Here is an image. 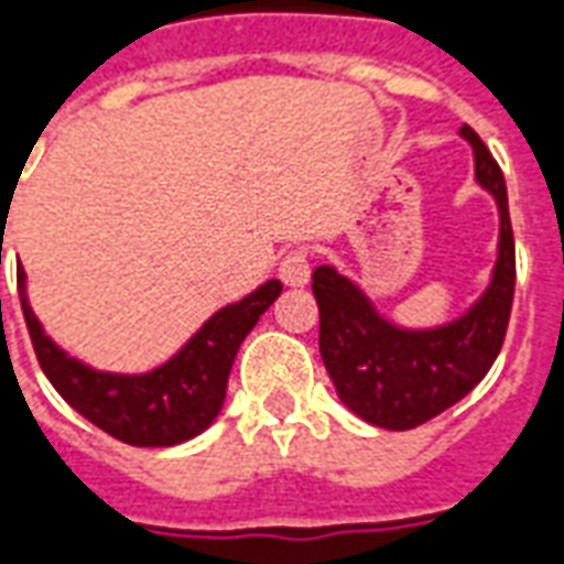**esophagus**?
<instances>
[{
	"label": "esophagus",
	"mask_w": 564,
	"mask_h": 564,
	"mask_svg": "<svg viewBox=\"0 0 564 564\" xmlns=\"http://www.w3.org/2000/svg\"><path fill=\"white\" fill-rule=\"evenodd\" d=\"M278 274L286 286H305L311 281V253L307 250H290L283 253L281 265H278Z\"/></svg>",
	"instance_id": "1"
}]
</instances>
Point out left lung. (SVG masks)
<instances>
[{"label": "left lung", "instance_id": "8db88e82", "mask_svg": "<svg viewBox=\"0 0 564 564\" xmlns=\"http://www.w3.org/2000/svg\"><path fill=\"white\" fill-rule=\"evenodd\" d=\"M459 135L474 150V181L496 198L498 250L489 283L465 314L441 326H402L335 265L314 271L319 356L335 392L359 420L404 432L444 414L486 378L508 332L517 257L505 174L471 127Z\"/></svg>", "mask_w": 564, "mask_h": 564}]
</instances>
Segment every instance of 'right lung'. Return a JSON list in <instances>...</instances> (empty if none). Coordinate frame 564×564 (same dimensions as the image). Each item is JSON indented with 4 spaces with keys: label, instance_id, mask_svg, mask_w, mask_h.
<instances>
[{
    "label": "right lung",
    "instance_id": "obj_1",
    "mask_svg": "<svg viewBox=\"0 0 564 564\" xmlns=\"http://www.w3.org/2000/svg\"><path fill=\"white\" fill-rule=\"evenodd\" d=\"M281 290V281L259 283L253 293L210 314L162 366L141 375H120L68 356L32 311L26 271L18 274L23 319L47 380L84 420L132 447H174L202 435L217 420L235 354Z\"/></svg>",
    "mask_w": 564,
    "mask_h": 564
}]
</instances>
